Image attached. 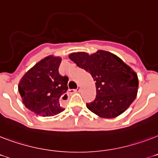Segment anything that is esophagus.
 Listing matches in <instances>:
<instances>
[{
    "mask_svg": "<svg viewBox=\"0 0 158 158\" xmlns=\"http://www.w3.org/2000/svg\"><path fill=\"white\" fill-rule=\"evenodd\" d=\"M80 90H81V87L79 86H78L77 87V89H73V90H70V91H73V92H79L80 91Z\"/></svg>",
    "mask_w": 158,
    "mask_h": 158,
    "instance_id": "esophagus-1",
    "label": "esophagus"
}]
</instances>
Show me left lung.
Masks as SVG:
<instances>
[{
	"label": "left lung",
	"mask_w": 158,
	"mask_h": 158,
	"mask_svg": "<svg viewBox=\"0 0 158 158\" xmlns=\"http://www.w3.org/2000/svg\"><path fill=\"white\" fill-rule=\"evenodd\" d=\"M69 57L95 81L96 98L86 104L92 112L102 118L116 117L135 101L139 88L137 74L117 56L100 50L92 55L71 53Z\"/></svg>",
	"instance_id": "8db88e82"
}]
</instances>
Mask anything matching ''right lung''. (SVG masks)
<instances>
[{
    "label": "right lung",
    "mask_w": 158,
    "mask_h": 158,
    "mask_svg": "<svg viewBox=\"0 0 158 158\" xmlns=\"http://www.w3.org/2000/svg\"><path fill=\"white\" fill-rule=\"evenodd\" d=\"M61 58L49 56L31 68L19 83V93L28 110L42 116H53L64 110L67 76L59 74Z\"/></svg>",
    "instance_id": "right-lung-1"
}]
</instances>
